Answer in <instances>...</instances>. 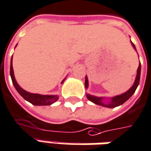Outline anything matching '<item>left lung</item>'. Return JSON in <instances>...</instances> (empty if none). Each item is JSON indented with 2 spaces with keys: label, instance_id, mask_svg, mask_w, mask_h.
Masks as SVG:
<instances>
[{
  "label": "left lung",
  "instance_id": "obj_1",
  "mask_svg": "<svg viewBox=\"0 0 151 151\" xmlns=\"http://www.w3.org/2000/svg\"><path fill=\"white\" fill-rule=\"evenodd\" d=\"M132 45L134 47L135 50H137L134 44L132 42ZM140 76H141V63L139 64V66H138L137 77H136L134 84L132 85V86L127 91L124 92L123 94H121L119 96H116L114 97L111 98V101H109V103H105V102L103 101V99H104L103 97L94 96H91V95H89V94H86V97H87V99H88L89 101H91V102H93L95 104L101 105V106H104V107H107V108H114V107H117V106H119V105H123L125 101H127V100L134 94L135 91H136L137 87L138 85H139ZM85 87H86V88L88 87V79H87V77H86V79H85Z\"/></svg>",
  "mask_w": 151,
  "mask_h": 151
}]
</instances>
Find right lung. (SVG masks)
Instances as JSON below:
<instances>
[{
    "mask_svg": "<svg viewBox=\"0 0 151 151\" xmlns=\"http://www.w3.org/2000/svg\"><path fill=\"white\" fill-rule=\"evenodd\" d=\"M10 77L12 79V83H13L14 86L15 87L17 91L20 94L22 97L25 99L26 101L30 102L31 104L34 105H50L51 104L55 103V101H58L59 96L57 95L55 96H49V95H40V94H33L28 92L26 91H24L23 88H21L19 86V84L17 83L16 80L14 78V75L13 66H12V58H11V63H10ZM65 81V79L62 81V83Z\"/></svg>",
    "mask_w": 151,
    "mask_h": 151,
    "instance_id": "1",
    "label": "right lung"
}]
</instances>
